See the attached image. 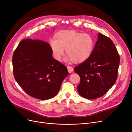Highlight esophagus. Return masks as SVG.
I'll use <instances>...</instances> for the list:
<instances>
[{
	"label": "esophagus",
	"instance_id": "1",
	"mask_svg": "<svg viewBox=\"0 0 132 132\" xmlns=\"http://www.w3.org/2000/svg\"><path fill=\"white\" fill-rule=\"evenodd\" d=\"M67 69H68V72H69V73L72 72L73 70V68L70 67V66H67Z\"/></svg>",
	"mask_w": 132,
	"mask_h": 132
}]
</instances>
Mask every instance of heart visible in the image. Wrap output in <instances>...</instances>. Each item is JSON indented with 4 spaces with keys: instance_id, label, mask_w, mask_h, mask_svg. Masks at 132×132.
Returning a JSON list of instances; mask_svg holds the SVG:
<instances>
[{
    "instance_id": "heart-1",
    "label": "heart",
    "mask_w": 132,
    "mask_h": 132,
    "mask_svg": "<svg viewBox=\"0 0 132 132\" xmlns=\"http://www.w3.org/2000/svg\"><path fill=\"white\" fill-rule=\"evenodd\" d=\"M50 43L52 53L57 61H61L64 50H66L68 59L74 63L79 64L89 58L94 49V41L88 34L64 30L55 33L54 40Z\"/></svg>"
}]
</instances>
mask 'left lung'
<instances>
[{
  "label": "left lung",
  "mask_w": 132,
  "mask_h": 132,
  "mask_svg": "<svg viewBox=\"0 0 132 132\" xmlns=\"http://www.w3.org/2000/svg\"><path fill=\"white\" fill-rule=\"evenodd\" d=\"M120 58L111 39L98 33L97 41L89 58L74 68L80 78L79 95L87 99L104 95L116 81Z\"/></svg>",
  "instance_id": "left-lung-1"
}]
</instances>
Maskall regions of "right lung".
Returning a JSON list of instances; mask_svg holds the SVG:
<instances>
[{
    "label": "right lung",
    "instance_id": "1",
    "mask_svg": "<svg viewBox=\"0 0 132 132\" xmlns=\"http://www.w3.org/2000/svg\"><path fill=\"white\" fill-rule=\"evenodd\" d=\"M15 79L25 93L40 100L54 97L68 75L67 67L52 57L50 45L26 38L19 43L13 55Z\"/></svg>",
    "mask_w": 132,
    "mask_h": 132
}]
</instances>
